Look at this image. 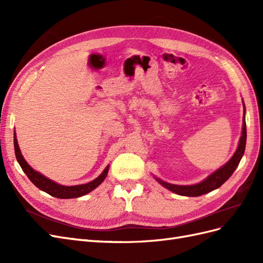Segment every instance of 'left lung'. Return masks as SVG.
Returning a JSON list of instances; mask_svg holds the SVG:
<instances>
[{"label":"left lung","instance_id":"obj_1","mask_svg":"<svg viewBox=\"0 0 263 263\" xmlns=\"http://www.w3.org/2000/svg\"><path fill=\"white\" fill-rule=\"evenodd\" d=\"M243 115H245V112H243ZM246 140H247V129H246V121L243 116L242 133L239 140V145H238V148L236 150V153L234 154V156L230 158V160L226 164L222 165L221 168L213 172L211 176H209L205 180L194 185H176V184H171V183H168V182H164L158 178L156 180L160 183L162 186H164L165 189L170 190L171 192L179 195L200 196V195L209 193L211 191L218 189L220 185L224 184V183L230 178V176L234 173V171L236 170L238 164H239L241 158L243 156L245 148H246Z\"/></svg>","mask_w":263,"mask_h":263}]
</instances>
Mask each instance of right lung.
Instances as JSON below:
<instances>
[{"mask_svg":"<svg viewBox=\"0 0 263 263\" xmlns=\"http://www.w3.org/2000/svg\"><path fill=\"white\" fill-rule=\"evenodd\" d=\"M14 149H15V156H16V159L21 165V168L23 169L24 172H25L28 179L33 182L39 190H42V191H44V192L48 193L49 195L58 197V198H74V197H79V196H82V195L90 193L91 191H93L95 187H98L101 183L104 181V179L107 176L108 168H109V165H107L104 169V171H103L97 179L89 182V183H85V184L73 185V186L60 185V184H58V183H55L54 181L46 178L45 176H43V174L35 171L26 162V160L24 159L21 150H20L17 139H16V136H15V134H14Z\"/></svg>","mask_w":263,"mask_h":263,"instance_id":"add662e5","label":"right lung"}]
</instances>
